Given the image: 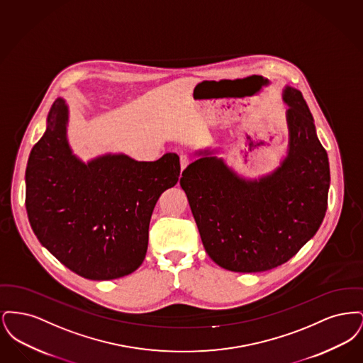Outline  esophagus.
Masks as SVG:
<instances>
[{
    "label": "esophagus",
    "instance_id": "1",
    "mask_svg": "<svg viewBox=\"0 0 363 363\" xmlns=\"http://www.w3.org/2000/svg\"><path fill=\"white\" fill-rule=\"evenodd\" d=\"M179 163H181V169L182 170H185L188 166H189L190 163V157L188 155H181L179 156Z\"/></svg>",
    "mask_w": 363,
    "mask_h": 363
}]
</instances>
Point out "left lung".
<instances>
[{
	"label": "left lung",
	"mask_w": 363,
	"mask_h": 363,
	"mask_svg": "<svg viewBox=\"0 0 363 363\" xmlns=\"http://www.w3.org/2000/svg\"><path fill=\"white\" fill-rule=\"evenodd\" d=\"M290 151L275 173L245 182L220 159L189 164L179 181L206 252L233 272H264L287 262L314 237L328 207V155L301 91L287 86Z\"/></svg>",
	"instance_id": "1"
}]
</instances>
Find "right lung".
Returning a JSON list of instances; mask_svg holds the SVG:
<instances>
[{"label":"right lung","mask_w":363,"mask_h":363,"mask_svg":"<svg viewBox=\"0 0 363 363\" xmlns=\"http://www.w3.org/2000/svg\"><path fill=\"white\" fill-rule=\"evenodd\" d=\"M67 121V104L57 99L27 163L30 225L72 272L91 280L126 277L145 259L152 211L160 194L178 182L179 157L138 162L106 155L84 164L70 152Z\"/></svg>","instance_id":"right-lung-1"}]
</instances>
